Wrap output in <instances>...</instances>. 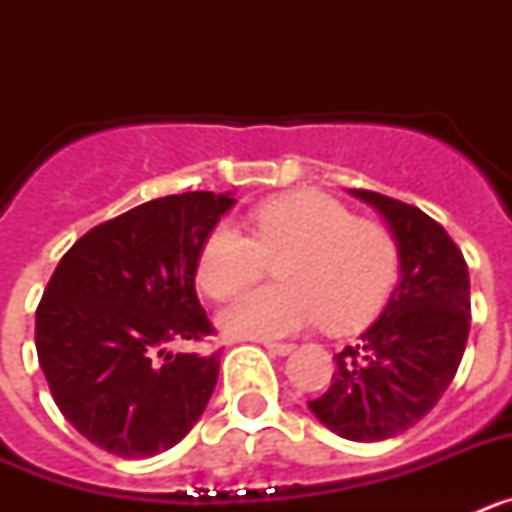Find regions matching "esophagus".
I'll list each match as a JSON object with an SVG mask.
<instances>
[{"instance_id":"esophagus-1","label":"esophagus","mask_w":512,"mask_h":512,"mask_svg":"<svg viewBox=\"0 0 512 512\" xmlns=\"http://www.w3.org/2000/svg\"><path fill=\"white\" fill-rule=\"evenodd\" d=\"M266 351L269 354H277V356H287L295 351V343H274V341H264Z\"/></svg>"}]
</instances>
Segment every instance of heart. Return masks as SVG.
Masks as SVG:
<instances>
[{
    "mask_svg": "<svg viewBox=\"0 0 512 512\" xmlns=\"http://www.w3.org/2000/svg\"><path fill=\"white\" fill-rule=\"evenodd\" d=\"M266 261L277 287L235 297L217 325L233 338L292 336L325 320L348 330L377 315L397 277V246L377 220H359L325 194L297 192L251 212V238L228 223L207 233L197 256V284L225 300L259 279Z\"/></svg>",
    "mask_w": 512,
    "mask_h": 512,
    "instance_id": "heart-1",
    "label": "heart"
}]
</instances>
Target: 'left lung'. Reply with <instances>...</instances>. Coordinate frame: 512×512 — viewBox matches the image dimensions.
Returning <instances> with one entry per match:
<instances>
[{"mask_svg": "<svg viewBox=\"0 0 512 512\" xmlns=\"http://www.w3.org/2000/svg\"><path fill=\"white\" fill-rule=\"evenodd\" d=\"M390 228L400 282L377 320L333 356L330 387L312 415L348 441H384L436 408L454 379L469 336V271L449 233L413 205L351 189Z\"/></svg>", "mask_w": 512, "mask_h": 512, "instance_id": "obj_1", "label": "left lung"}]
</instances>
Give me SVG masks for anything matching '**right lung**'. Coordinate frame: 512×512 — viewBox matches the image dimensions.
Here are the masks:
<instances>
[{"instance_id":"add662e5","label":"right lung","mask_w":512,"mask_h":512,"mask_svg":"<svg viewBox=\"0 0 512 512\" xmlns=\"http://www.w3.org/2000/svg\"><path fill=\"white\" fill-rule=\"evenodd\" d=\"M233 205L230 192L151 200L81 235L58 261L35 310V348L63 418L99 449L156 456L205 413L220 351L166 346L212 336L194 274Z\"/></svg>"}]
</instances>
